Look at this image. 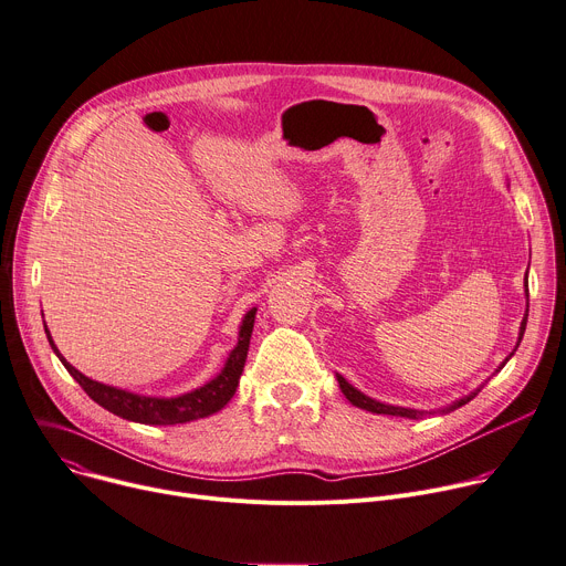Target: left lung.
I'll use <instances>...</instances> for the list:
<instances>
[{"instance_id": "obj_1", "label": "left lung", "mask_w": 566, "mask_h": 566, "mask_svg": "<svg viewBox=\"0 0 566 566\" xmlns=\"http://www.w3.org/2000/svg\"><path fill=\"white\" fill-rule=\"evenodd\" d=\"M526 277H528V271H526ZM526 323H528V280H526V314H524V321H522V327H520V338H517V345H515V349H512L505 358H503V364L496 368V373H501V368L510 361V356L517 352V347H520V343H522V338H524V332H526ZM336 379H338V386H340V390H343V395L349 399V403L352 406H356V408H364V410H370V413H377V416H399V418H408V420H420V418H424V416H433V413H451V410H455V408H460V406H465L470 399H474L476 395H479V390L483 388H476L474 392H470V395H465V397H460V399H455L453 403H449V406H444V408H438V410H418V408H403V406H392V403H384V401H379V399H373V397H368V395H364L361 390H356L352 384H347L340 375H336Z\"/></svg>"}]
</instances>
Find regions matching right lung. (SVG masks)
Returning <instances> with one entry per match:
<instances>
[{"mask_svg": "<svg viewBox=\"0 0 566 566\" xmlns=\"http://www.w3.org/2000/svg\"><path fill=\"white\" fill-rule=\"evenodd\" d=\"M254 314H256V306H252V310L243 316L241 327H239V340H237L234 349L230 352L223 370L208 384H202L200 388L189 390L178 397L137 395L130 390H122L117 386L94 381V379L85 377L83 373H78L72 364H67V358L59 352L46 325H44V334L49 338L51 349L56 352V356L61 358V364L67 368V373L78 381V386L98 406H104L106 410H111V413H115L124 420H130V422L167 427V424H185V422H193L200 418H210V416L219 413V410L232 399V395L237 392V386H239V377L245 366L250 336H252V327H254Z\"/></svg>", "mask_w": 566, "mask_h": 566, "instance_id": "obj_1", "label": "right lung"}]
</instances>
